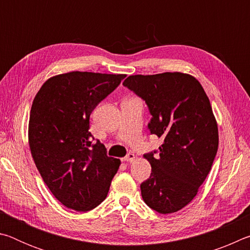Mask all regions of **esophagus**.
I'll list each match as a JSON object with an SVG mask.
<instances>
[{
    "mask_svg": "<svg viewBox=\"0 0 250 250\" xmlns=\"http://www.w3.org/2000/svg\"><path fill=\"white\" fill-rule=\"evenodd\" d=\"M134 158H135V156H134L133 153H129L128 155L125 156V158H124V161H125V162H132Z\"/></svg>",
    "mask_w": 250,
    "mask_h": 250,
    "instance_id": "34e87169",
    "label": "esophagus"
}]
</instances>
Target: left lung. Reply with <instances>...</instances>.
Listing matches in <instances>:
<instances>
[{
	"mask_svg": "<svg viewBox=\"0 0 250 250\" xmlns=\"http://www.w3.org/2000/svg\"><path fill=\"white\" fill-rule=\"evenodd\" d=\"M124 86L146 100L151 133L164 140L159 155H143L152 167L140 186L143 201L160 214L175 213L196 196L217 153V121L208 97L195 77L179 71L131 75Z\"/></svg>",
	"mask_w": 250,
	"mask_h": 250,
	"instance_id": "8db88e82",
	"label": "left lung"
}]
</instances>
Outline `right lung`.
I'll return each mask as SVG.
<instances>
[{"label": "right lung", "instance_id": "right-lung-1", "mask_svg": "<svg viewBox=\"0 0 250 250\" xmlns=\"http://www.w3.org/2000/svg\"><path fill=\"white\" fill-rule=\"evenodd\" d=\"M124 74L70 71L46 80L33 100L28 145L45 184L67 208L87 211L103 202L120 167L92 142L89 118Z\"/></svg>", "mask_w": 250, "mask_h": 250}]
</instances>
